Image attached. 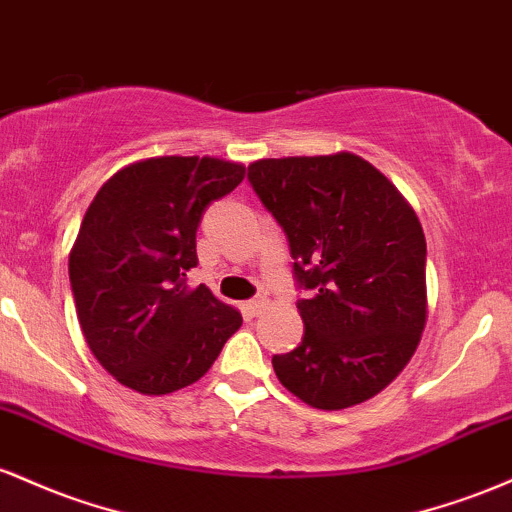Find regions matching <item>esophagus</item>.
Segmentation results:
<instances>
[{
  "label": "esophagus",
  "mask_w": 512,
  "mask_h": 512,
  "mask_svg": "<svg viewBox=\"0 0 512 512\" xmlns=\"http://www.w3.org/2000/svg\"><path fill=\"white\" fill-rule=\"evenodd\" d=\"M268 309V302L266 300H251L244 304V312L249 314V317H261L263 312Z\"/></svg>",
  "instance_id": "obj_1"
}]
</instances>
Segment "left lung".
<instances>
[{"label":"left lung","instance_id":"left-lung-1","mask_svg":"<svg viewBox=\"0 0 512 512\" xmlns=\"http://www.w3.org/2000/svg\"><path fill=\"white\" fill-rule=\"evenodd\" d=\"M249 181L278 220L309 300L302 343L273 355L287 392L321 411L363 404L396 380L428 319L426 237L392 181L350 152L258 159Z\"/></svg>","mask_w":512,"mask_h":512}]
</instances>
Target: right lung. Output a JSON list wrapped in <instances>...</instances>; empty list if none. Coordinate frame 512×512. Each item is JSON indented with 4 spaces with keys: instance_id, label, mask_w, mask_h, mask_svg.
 Returning a JSON list of instances; mask_svg holds the SVG:
<instances>
[{
    "instance_id": "add662e5",
    "label": "right lung",
    "mask_w": 512,
    "mask_h": 512,
    "mask_svg": "<svg viewBox=\"0 0 512 512\" xmlns=\"http://www.w3.org/2000/svg\"><path fill=\"white\" fill-rule=\"evenodd\" d=\"M246 166L152 157L123 166L91 200L70 251L77 319L91 353L128 389L162 396L198 382L241 326L210 287L186 285L195 232Z\"/></svg>"
}]
</instances>
